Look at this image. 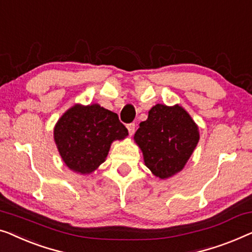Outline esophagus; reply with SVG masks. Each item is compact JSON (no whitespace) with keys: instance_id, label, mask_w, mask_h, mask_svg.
Listing matches in <instances>:
<instances>
[{"instance_id":"esophagus-1","label":"esophagus","mask_w":252,"mask_h":252,"mask_svg":"<svg viewBox=\"0 0 252 252\" xmlns=\"http://www.w3.org/2000/svg\"><path fill=\"white\" fill-rule=\"evenodd\" d=\"M127 129H128V133H129L130 136H132V135L135 132V124L134 123L128 124V125H127Z\"/></svg>"}]
</instances>
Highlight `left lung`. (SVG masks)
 <instances>
[{
    "label": "left lung",
    "mask_w": 252,
    "mask_h": 252,
    "mask_svg": "<svg viewBox=\"0 0 252 252\" xmlns=\"http://www.w3.org/2000/svg\"><path fill=\"white\" fill-rule=\"evenodd\" d=\"M199 138L198 125L180 104L153 105L134 134L145 166L160 180L183 170Z\"/></svg>",
    "instance_id": "obj_1"
}]
</instances>
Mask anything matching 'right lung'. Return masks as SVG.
I'll return each mask as SVG.
<instances>
[{
	"label": "right lung",
	"mask_w": 252,
	"mask_h": 252,
	"mask_svg": "<svg viewBox=\"0 0 252 252\" xmlns=\"http://www.w3.org/2000/svg\"><path fill=\"white\" fill-rule=\"evenodd\" d=\"M128 130L118 115L100 104L76 103L58 120L53 137L69 169L90 175L105 161L114 141L125 140Z\"/></svg>",
	"instance_id": "obj_1"
}]
</instances>
